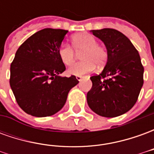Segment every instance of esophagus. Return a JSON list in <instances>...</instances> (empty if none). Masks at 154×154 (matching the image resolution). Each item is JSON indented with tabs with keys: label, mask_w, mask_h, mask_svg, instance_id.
<instances>
[{
	"label": "esophagus",
	"mask_w": 154,
	"mask_h": 154,
	"mask_svg": "<svg viewBox=\"0 0 154 154\" xmlns=\"http://www.w3.org/2000/svg\"><path fill=\"white\" fill-rule=\"evenodd\" d=\"M76 78H77V81H81L82 78H83V77H82V76H77L76 77Z\"/></svg>",
	"instance_id": "esophagus-1"
}]
</instances>
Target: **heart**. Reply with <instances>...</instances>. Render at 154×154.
I'll list each match as a JSON object with an SVG mask.
<instances>
[{
	"label": "heart",
	"instance_id": "heart-1",
	"mask_svg": "<svg viewBox=\"0 0 154 154\" xmlns=\"http://www.w3.org/2000/svg\"><path fill=\"white\" fill-rule=\"evenodd\" d=\"M72 45L76 52L82 51L80 58L82 61L72 65L67 70L70 75H84L93 70L95 64L100 67L106 63L108 57L106 49L97 44V39L93 36L87 34L74 35L72 38ZM73 49L70 45L63 44H61L57 49L61 62L66 66H71L75 61L76 54Z\"/></svg>",
	"mask_w": 154,
	"mask_h": 154
}]
</instances>
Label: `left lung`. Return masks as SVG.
Listing matches in <instances>:
<instances>
[{"label":"left lung","mask_w":154,"mask_h":154,"mask_svg":"<svg viewBox=\"0 0 154 154\" xmlns=\"http://www.w3.org/2000/svg\"><path fill=\"white\" fill-rule=\"evenodd\" d=\"M91 32L103 41L108 58L102 72L90 77L92 87L87 92V104L100 116H121L134 106L143 84V67L139 52L116 29Z\"/></svg>","instance_id":"left-lung-1"}]
</instances>
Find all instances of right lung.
Returning a JSON list of instances; mask_svg holds the SVG:
<instances>
[{
    "label": "right lung",
    "instance_id": "right-lung-1",
    "mask_svg": "<svg viewBox=\"0 0 154 154\" xmlns=\"http://www.w3.org/2000/svg\"><path fill=\"white\" fill-rule=\"evenodd\" d=\"M67 30L44 29L20 46L11 64L10 85L19 106L36 117L53 116L63 107L69 91L79 82L60 77L66 67L57 49Z\"/></svg>",
    "mask_w": 154,
    "mask_h": 154
}]
</instances>
